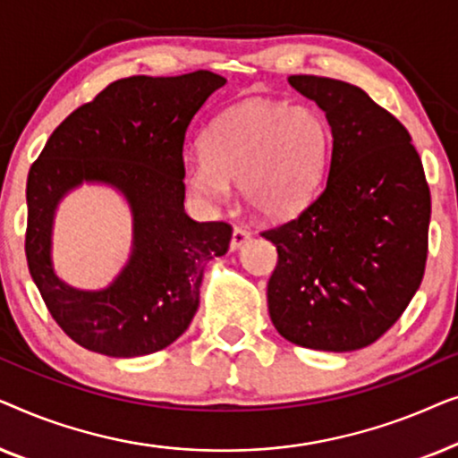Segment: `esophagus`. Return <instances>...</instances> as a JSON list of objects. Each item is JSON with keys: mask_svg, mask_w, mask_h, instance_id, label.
<instances>
[{"mask_svg": "<svg viewBox=\"0 0 458 458\" xmlns=\"http://www.w3.org/2000/svg\"><path fill=\"white\" fill-rule=\"evenodd\" d=\"M248 240H250L248 231L235 227L233 229V235H231V250H240Z\"/></svg>", "mask_w": 458, "mask_h": 458, "instance_id": "1", "label": "esophagus"}]
</instances>
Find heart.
Returning a JSON list of instances; mask_svg holds the SVG:
<instances>
[{
    "mask_svg": "<svg viewBox=\"0 0 458 458\" xmlns=\"http://www.w3.org/2000/svg\"><path fill=\"white\" fill-rule=\"evenodd\" d=\"M199 146L202 156L183 166L193 196L206 204L223 202L231 181L256 215L284 221L321 187L334 133L312 106L246 99L223 110L204 129Z\"/></svg>",
    "mask_w": 458,
    "mask_h": 458,
    "instance_id": "1",
    "label": "heart"
}]
</instances>
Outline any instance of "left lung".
Returning a JSON list of instances; mask_svg holds the SVG:
<instances>
[{
    "label": "left lung",
    "instance_id": "left-lung-1",
    "mask_svg": "<svg viewBox=\"0 0 458 458\" xmlns=\"http://www.w3.org/2000/svg\"><path fill=\"white\" fill-rule=\"evenodd\" d=\"M287 81L325 112L334 146L321 193L262 233L279 254L268 315L287 342L350 352L379 340L421 285L429 187L409 131L360 87Z\"/></svg>",
    "mask_w": 458,
    "mask_h": 458
}]
</instances>
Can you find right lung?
<instances>
[{
    "label": "right lung",
    "instance_id": "obj_1",
    "mask_svg": "<svg viewBox=\"0 0 458 458\" xmlns=\"http://www.w3.org/2000/svg\"><path fill=\"white\" fill-rule=\"evenodd\" d=\"M221 74L129 77L110 83L49 135L27 179V262L62 331L91 352L133 359L171 346L199 306L206 262L229 250L231 225L185 215V133ZM83 182L108 184L134 221L128 265L102 291L55 273L53 218Z\"/></svg>",
    "mask_w": 458,
    "mask_h": 458
}]
</instances>
